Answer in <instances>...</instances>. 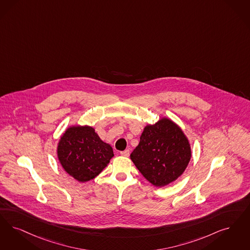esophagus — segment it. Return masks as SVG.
I'll list each match as a JSON object with an SVG mask.
<instances>
[{
    "label": "esophagus",
    "instance_id": "obj_1",
    "mask_svg": "<svg viewBox=\"0 0 250 250\" xmlns=\"http://www.w3.org/2000/svg\"><path fill=\"white\" fill-rule=\"evenodd\" d=\"M120 154L122 155V156H125V157H128L130 154L129 150H123V151H121Z\"/></svg>",
    "mask_w": 250,
    "mask_h": 250
}]
</instances>
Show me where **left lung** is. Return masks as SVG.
<instances>
[{"mask_svg":"<svg viewBox=\"0 0 250 250\" xmlns=\"http://www.w3.org/2000/svg\"><path fill=\"white\" fill-rule=\"evenodd\" d=\"M189 141L172 121L163 118L147 125L130 158L143 177L156 187L177 180L190 159Z\"/></svg>","mask_w":250,"mask_h":250,"instance_id":"left-lung-1","label":"left lung"}]
</instances>
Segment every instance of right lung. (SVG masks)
I'll return each instance as SVG.
<instances>
[{
  "mask_svg": "<svg viewBox=\"0 0 250 250\" xmlns=\"http://www.w3.org/2000/svg\"><path fill=\"white\" fill-rule=\"evenodd\" d=\"M109 144L100 140L90 126H72L61 137L58 157L65 171L84 182L97 177L113 157Z\"/></svg>",
  "mask_w": 250,
  "mask_h": 250,
  "instance_id": "right-lung-1",
  "label": "right lung"
}]
</instances>
